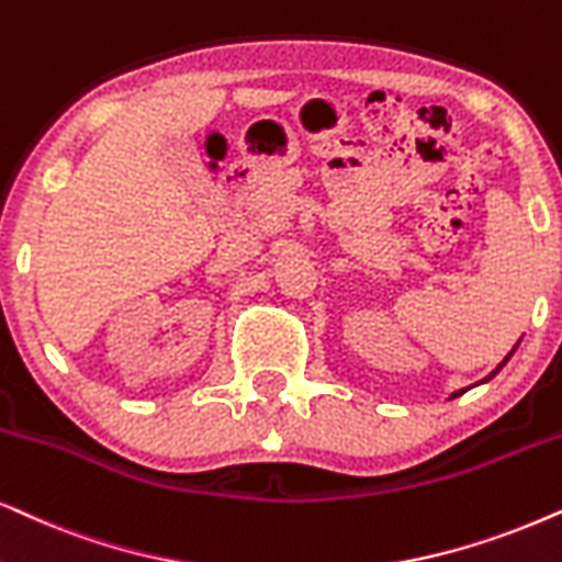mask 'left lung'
<instances>
[{
    "label": "left lung",
    "instance_id": "left-lung-1",
    "mask_svg": "<svg viewBox=\"0 0 562 562\" xmlns=\"http://www.w3.org/2000/svg\"><path fill=\"white\" fill-rule=\"evenodd\" d=\"M519 344H521V340H519ZM519 344H516V346L512 348V351H508V356H506V359H504V361H501V363H498V367H495V369L491 371V374H487V376L483 379V382H477V384H485V382H491V379H493L495 374H498V371H501V369H504V367H506V363H508V359H512V356H514V351H516V348H519ZM468 390H470V387H464V390H457V392H451V397H449V400H454V397H459V395H464V392H468Z\"/></svg>",
    "mask_w": 562,
    "mask_h": 562
}]
</instances>
